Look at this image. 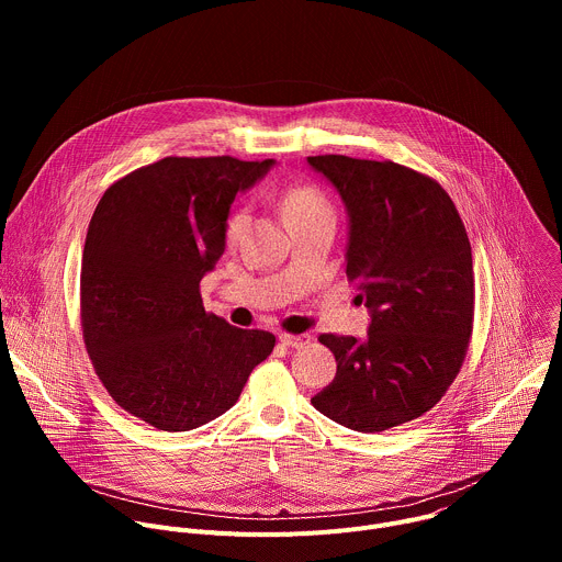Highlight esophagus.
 Returning <instances> with one entry per match:
<instances>
[{
	"instance_id": "obj_1",
	"label": "esophagus",
	"mask_w": 562,
	"mask_h": 562,
	"mask_svg": "<svg viewBox=\"0 0 562 562\" xmlns=\"http://www.w3.org/2000/svg\"><path fill=\"white\" fill-rule=\"evenodd\" d=\"M308 340H311V336H291V334L280 336V342H282L284 347H291V349H300V347L308 345Z\"/></svg>"
}]
</instances>
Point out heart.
Returning <instances> with one entry per match:
<instances>
[{"mask_svg": "<svg viewBox=\"0 0 562 562\" xmlns=\"http://www.w3.org/2000/svg\"><path fill=\"white\" fill-rule=\"evenodd\" d=\"M282 215L286 220L289 226L295 224H304V222H313V220H334V204L331 200L325 195L323 189H317L313 184H295L291 189L284 191L282 200ZM247 211L245 209H235L224 224V237L226 243H237L239 235H243L245 226H247Z\"/></svg>", "mask_w": 562, "mask_h": 562, "instance_id": "1", "label": "heart"}]
</instances>
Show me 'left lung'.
Wrapping results in <instances>:
<instances>
[{
	"label": "left lung",
	"instance_id": "obj_1",
	"mask_svg": "<svg viewBox=\"0 0 562 562\" xmlns=\"http://www.w3.org/2000/svg\"><path fill=\"white\" fill-rule=\"evenodd\" d=\"M308 165L347 204V278L371 308L364 342L317 338L338 371L311 403L353 431H386L434 409L464 362L475 304L469 237L449 193L420 171L347 155Z\"/></svg>",
	"mask_w": 562,
	"mask_h": 562
}]
</instances>
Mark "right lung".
<instances>
[{
	"label": "right lung",
	"instance_id": "add662e5",
	"mask_svg": "<svg viewBox=\"0 0 562 562\" xmlns=\"http://www.w3.org/2000/svg\"><path fill=\"white\" fill-rule=\"evenodd\" d=\"M271 165L171 155L113 182L95 206L79 276L85 345L109 395L157 429L222 416L276 347L269 331L206 313L200 295L235 193Z\"/></svg>",
	"mask_w": 562,
	"mask_h": 562
}]
</instances>
